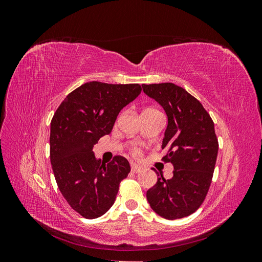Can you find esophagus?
<instances>
[{
	"instance_id": "obj_1",
	"label": "esophagus",
	"mask_w": 262,
	"mask_h": 262,
	"mask_svg": "<svg viewBox=\"0 0 262 262\" xmlns=\"http://www.w3.org/2000/svg\"><path fill=\"white\" fill-rule=\"evenodd\" d=\"M142 170V167H140V166H138L137 164H131V171L132 172H140Z\"/></svg>"
}]
</instances>
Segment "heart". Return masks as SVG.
<instances>
[{
    "instance_id": "b5f03b06",
    "label": "heart",
    "mask_w": 262,
    "mask_h": 262,
    "mask_svg": "<svg viewBox=\"0 0 262 262\" xmlns=\"http://www.w3.org/2000/svg\"><path fill=\"white\" fill-rule=\"evenodd\" d=\"M134 154H136V155H139V154H140V152H139L138 149H134Z\"/></svg>"
}]
</instances>
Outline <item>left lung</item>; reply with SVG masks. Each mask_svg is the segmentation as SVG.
<instances>
[{
    "mask_svg": "<svg viewBox=\"0 0 262 262\" xmlns=\"http://www.w3.org/2000/svg\"><path fill=\"white\" fill-rule=\"evenodd\" d=\"M168 118L162 148L163 160L173 166V176L157 182L146 192L150 208L166 220L190 215L200 208L209 191L219 142L214 123L201 102L172 83L142 85Z\"/></svg>",
    "mask_w": 262,
    "mask_h": 262,
    "instance_id": "obj_1",
    "label": "left lung"
}]
</instances>
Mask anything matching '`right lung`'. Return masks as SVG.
<instances>
[{"mask_svg":"<svg viewBox=\"0 0 262 262\" xmlns=\"http://www.w3.org/2000/svg\"><path fill=\"white\" fill-rule=\"evenodd\" d=\"M142 91L139 84L89 82L70 93L53 115L50 161L55 181L70 207L96 219L114 204L119 185L130 172L123 156L105 164L93 147L112 132L117 116Z\"/></svg>","mask_w":262,"mask_h":262,"instance_id":"obj_1","label":"right lung"}]
</instances>
